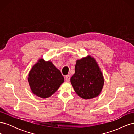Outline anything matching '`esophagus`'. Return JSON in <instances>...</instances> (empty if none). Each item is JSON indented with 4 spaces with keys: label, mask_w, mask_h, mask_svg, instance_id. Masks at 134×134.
I'll return each instance as SVG.
<instances>
[{
    "label": "esophagus",
    "mask_w": 134,
    "mask_h": 134,
    "mask_svg": "<svg viewBox=\"0 0 134 134\" xmlns=\"http://www.w3.org/2000/svg\"><path fill=\"white\" fill-rule=\"evenodd\" d=\"M70 76L68 75H66L65 76V80L67 82H69L70 81Z\"/></svg>",
    "instance_id": "obj_1"
}]
</instances>
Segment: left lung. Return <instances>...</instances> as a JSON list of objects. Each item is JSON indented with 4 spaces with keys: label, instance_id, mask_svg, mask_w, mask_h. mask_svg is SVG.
I'll list each match as a JSON object with an SVG mask.
<instances>
[{
    "label": "left lung",
    "instance_id": "obj_1",
    "mask_svg": "<svg viewBox=\"0 0 134 134\" xmlns=\"http://www.w3.org/2000/svg\"><path fill=\"white\" fill-rule=\"evenodd\" d=\"M70 82L76 94L83 99H92L100 94L104 78L94 58L88 55L76 60L75 73L71 77Z\"/></svg>",
    "mask_w": 134,
    "mask_h": 134
}]
</instances>
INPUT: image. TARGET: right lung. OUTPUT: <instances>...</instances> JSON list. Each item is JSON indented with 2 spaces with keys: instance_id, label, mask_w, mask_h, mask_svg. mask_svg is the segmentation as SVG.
I'll use <instances>...</instances> for the list:
<instances>
[{
  "instance_id": "right-lung-1",
  "label": "right lung",
  "mask_w": 134,
  "mask_h": 134,
  "mask_svg": "<svg viewBox=\"0 0 134 134\" xmlns=\"http://www.w3.org/2000/svg\"><path fill=\"white\" fill-rule=\"evenodd\" d=\"M28 81L34 94L46 98L58 90L64 78L51 62L40 59L29 72Z\"/></svg>"
}]
</instances>
